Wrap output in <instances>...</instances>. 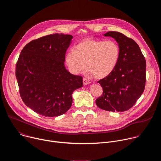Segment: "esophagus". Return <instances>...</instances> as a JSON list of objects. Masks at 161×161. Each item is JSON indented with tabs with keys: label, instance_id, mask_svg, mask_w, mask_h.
Wrapping results in <instances>:
<instances>
[{
	"label": "esophagus",
	"instance_id": "1",
	"mask_svg": "<svg viewBox=\"0 0 161 161\" xmlns=\"http://www.w3.org/2000/svg\"><path fill=\"white\" fill-rule=\"evenodd\" d=\"M83 85H86L90 84V81L88 79H86V78H83Z\"/></svg>",
	"mask_w": 161,
	"mask_h": 161
}]
</instances>
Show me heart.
<instances>
[{
	"mask_svg": "<svg viewBox=\"0 0 161 161\" xmlns=\"http://www.w3.org/2000/svg\"><path fill=\"white\" fill-rule=\"evenodd\" d=\"M119 57L120 48L116 42L86 39L67 53L65 62L73 74L82 73L88 67L96 78L101 79L114 70Z\"/></svg>",
	"mask_w": 161,
	"mask_h": 161,
	"instance_id": "obj_1",
	"label": "heart"
}]
</instances>
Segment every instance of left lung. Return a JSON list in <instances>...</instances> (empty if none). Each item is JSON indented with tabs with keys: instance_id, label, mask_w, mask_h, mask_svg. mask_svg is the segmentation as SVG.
<instances>
[{
	"instance_id": "1",
	"label": "left lung",
	"mask_w": 161,
	"mask_h": 161,
	"mask_svg": "<svg viewBox=\"0 0 161 161\" xmlns=\"http://www.w3.org/2000/svg\"><path fill=\"white\" fill-rule=\"evenodd\" d=\"M115 39L120 57L114 70L98 83L102 96L96 100L97 106L108 111H124L132 107L142 95L146 81V60L137 44L119 32L104 34Z\"/></svg>"
}]
</instances>
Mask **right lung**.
Here are the masks:
<instances>
[{"instance_id":"add662e5","label":"right lung","mask_w":161,"mask_h":161,"mask_svg":"<svg viewBox=\"0 0 161 161\" xmlns=\"http://www.w3.org/2000/svg\"><path fill=\"white\" fill-rule=\"evenodd\" d=\"M71 35L55 34L33 40L21 50L16 77L25 105L44 117L66 113L73 103V91L83 86V78L69 72L65 55Z\"/></svg>"}]
</instances>
